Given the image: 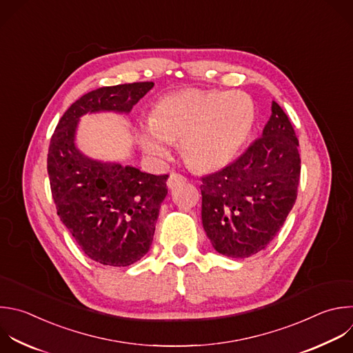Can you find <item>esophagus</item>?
Wrapping results in <instances>:
<instances>
[{
    "instance_id": "obj_1",
    "label": "esophagus",
    "mask_w": 353,
    "mask_h": 353,
    "mask_svg": "<svg viewBox=\"0 0 353 353\" xmlns=\"http://www.w3.org/2000/svg\"><path fill=\"white\" fill-rule=\"evenodd\" d=\"M185 181H187V179L184 176H181L179 173H170V176L168 179V187L170 190H173V188H176L177 185H180V184H183Z\"/></svg>"
}]
</instances>
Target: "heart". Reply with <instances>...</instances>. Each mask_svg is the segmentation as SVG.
<instances>
[{"label": "heart", "instance_id": "heart-1", "mask_svg": "<svg viewBox=\"0 0 353 353\" xmlns=\"http://www.w3.org/2000/svg\"><path fill=\"white\" fill-rule=\"evenodd\" d=\"M255 105L241 91L183 90L161 98L137 139L148 155L165 159L179 143L185 163L201 172L225 166L250 137Z\"/></svg>", "mask_w": 353, "mask_h": 353}]
</instances>
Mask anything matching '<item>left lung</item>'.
<instances>
[{
	"label": "left lung",
	"mask_w": 353,
	"mask_h": 353,
	"mask_svg": "<svg viewBox=\"0 0 353 353\" xmlns=\"http://www.w3.org/2000/svg\"><path fill=\"white\" fill-rule=\"evenodd\" d=\"M298 147L288 116L273 101L262 137L237 161L202 177V224L219 254L250 258L276 237L296 199Z\"/></svg>",
	"instance_id": "left-lung-1"
}]
</instances>
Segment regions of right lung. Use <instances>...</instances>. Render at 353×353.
I'll return each mask as SVG.
<instances>
[{"label":"right lung","instance_id":"right-lung-1","mask_svg":"<svg viewBox=\"0 0 353 353\" xmlns=\"http://www.w3.org/2000/svg\"><path fill=\"white\" fill-rule=\"evenodd\" d=\"M152 87L143 81L90 91L69 106L51 137L47 169L58 216L81 251L105 266H130L150 251L169 176L84 155L76 144L79 121L87 113H129Z\"/></svg>","mask_w":353,"mask_h":353}]
</instances>
